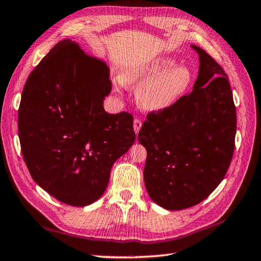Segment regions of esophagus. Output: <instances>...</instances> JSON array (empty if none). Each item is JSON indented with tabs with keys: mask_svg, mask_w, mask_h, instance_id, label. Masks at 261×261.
Masks as SVG:
<instances>
[{
	"mask_svg": "<svg viewBox=\"0 0 261 261\" xmlns=\"http://www.w3.org/2000/svg\"><path fill=\"white\" fill-rule=\"evenodd\" d=\"M141 128H142V120L135 118L134 119V130L136 133V135L138 134L139 130H141Z\"/></svg>",
	"mask_w": 261,
	"mask_h": 261,
	"instance_id": "obj_1",
	"label": "esophagus"
}]
</instances>
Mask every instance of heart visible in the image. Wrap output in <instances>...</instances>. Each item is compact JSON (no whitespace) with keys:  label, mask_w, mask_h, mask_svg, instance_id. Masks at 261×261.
<instances>
[{"label":"heart","mask_w":261,"mask_h":261,"mask_svg":"<svg viewBox=\"0 0 261 261\" xmlns=\"http://www.w3.org/2000/svg\"><path fill=\"white\" fill-rule=\"evenodd\" d=\"M170 56H158L142 65L125 69L116 81L117 90L138 84L136 99L147 112H164L175 106L193 85V71L185 64L176 65Z\"/></svg>","instance_id":"heart-1"}]
</instances>
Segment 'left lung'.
<instances>
[{
    "mask_svg": "<svg viewBox=\"0 0 261 261\" xmlns=\"http://www.w3.org/2000/svg\"><path fill=\"white\" fill-rule=\"evenodd\" d=\"M193 92L171 109L150 113L138 133L147 150L144 181L150 199L181 211L206 199L224 179L236 136L237 116L224 69L204 49Z\"/></svg>",
    "mask_w": 261,
    "mask_h": 261,
    "instance_id": "8db88e82",
    "label": "left lung"
}]
</instances>
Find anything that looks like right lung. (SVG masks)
Returning <instances> with one entry per match:
<instances>
[{
	"instance_id": "right-lung-1",
	"label": "right lung",
	"mask_w": 261,
	"mask_h": 261,
	"mask_svg": "<svg viewBox=\"0 0 261 261\" xmlns=\"http://www.w3.org/2000/svg\"><path fill=\"white\" fill-rule=\"evenodd\" d=\"M110 68L69 39L49 50L25 83L17 124L32 178L66 205L99 199L114 163L135 142L133 116L109 114Z\"/></svg>"
}]
</instances>
